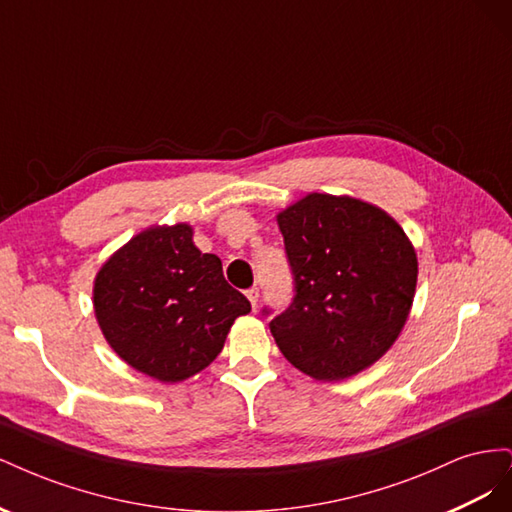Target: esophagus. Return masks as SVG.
I'll return each mask as SVG.
<instances>
[{
    "label": "esophagus",
    "instance_id": "1",
    "mask_svg": "<svg viewBox=\"0 0 512 512\" xmlns=\"http://www.w3.org/2000/svg\"><path fill=\"white\" fill-rule=\"evenodd\" d=\"M245 297L250 299V303H252V307H256L258 305V297H260V290L254 286V288H250V290H245Z\"/></svg>",
    "mask_w": 512,
    "mask_h": 512
}]
</instances>
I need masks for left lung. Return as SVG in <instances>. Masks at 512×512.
Masks as SVG:
<instances>
[{"instance_id": "obj_1", "label": "left lung", "mask_w": 512, "mask_h": 512, "mask_svg": "<svg viewBox=\"0 0 512 512\" xmlns=\"http://www.w3.org/2000/svg\"><path fill=\"white\" fill-rule=\"evenodd\" d=\"M277 224L294 297L269 322L275 344L324 382L374 365L395 344L414 301L418 262L404 228L359 198L318 192L284 209Z\"/></svg>"}]
</instances>
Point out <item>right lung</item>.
I'll list each match as a JSON object with an SVG mask.
<instances>
[{"instance_id":"obj_1","label":"right lung","mask_w":512,"mask_h":512,"mask_svg":"<svg viewBox=\"0 0 512 512\" xmlns=\"http://www.w3.org/2000/svg\"><path fill=\"white\" fill-rule=\"evenodd\" d=\"M94 309L111 348L141 374L181 382L224 348L250 301L232 288L222 260L203 254L192 226H153L108 258L94 282Z\"/></svg>"}]
</instances>
